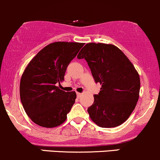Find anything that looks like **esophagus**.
<instances>
[{
	"mask_svg": "<svg viewBox=\"0 0 160 160\" xmlns=\"http://www.w3.org/2000/svg\"><path fill=\"white\" fill-rule=\"evenodd\" d=\"M82 95V93H80V92H77V97H78V98H81Z\"/></svg>",
	"mask_w": 160,
	"mask_h": 160,
	"instance_id": "esophagus-1",
	"label": "esophagus"
}]
</instances>
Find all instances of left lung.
I'll return each instance as SVG.
<instances>
[{
	"instance_id": "1",
	"label": "left lung",
	"mask_w": 160,
	"mask_h": 160,
	"mask_svg": "<svg viewBox=\"0 0 160 160\" xmlns=\"http://www.w3.org/2000/svg\"><path fill=\"white\" fill-rule=\"evenodd\" d=\"M77 58L85 59L95 82L102 85L88 108L91 119L102 128L122 124L133 112L139 96L140 79L134 65L113 44H86Z\"/></svg>"
}]
</instances>
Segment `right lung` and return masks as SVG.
<instances>
[{"label":"right lung","mask_w":160,"mask_h":160,"mask_svg":"<svg viewBox=\"0 0 160 160\" xmlns=\"http://www.w3.org/2000/svg\"><path fill=\"white\" fill-rule=\"evenodd\" d=\"M84 43L58 42L49 44L26 67L20 82L24 111L35 124L45 128L60 126L76 98L75 92L57 86L64 80L68 65Z\"/></svg>","instance_id":"obj_1"}]
</instances>
